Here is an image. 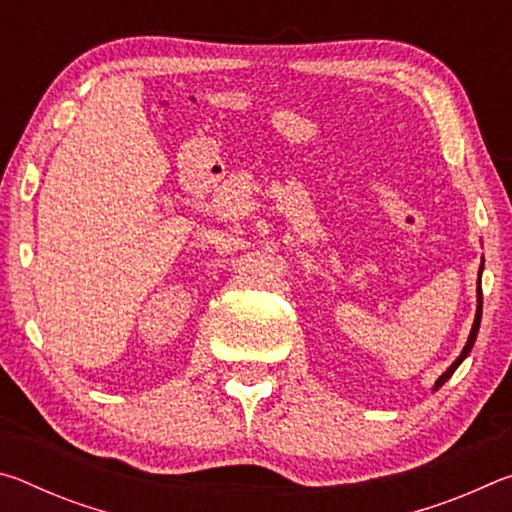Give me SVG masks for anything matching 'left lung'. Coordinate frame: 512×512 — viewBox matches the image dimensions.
Returning a JSON list of instances; mask_svg holds the SVG:
<instances>
[{
  "mask_svg": "<svg viewBox=\"0 0 512 512\" xmlns=\"http://www.w3.org/2000/svg\"><path fill=\"white\" fill-rule=\"evenodd\" d=\"M481 271H483V264H481ZM479 287H476V316H474V325H472V332H470V339H467V343H465V348H463V352H461V357H458L452 366H449L443 375H440L438 379H436V384H433V391H438L440 386L445 384V381L454 375V370L461 366L463 363V359L467 357V354L472 352V345H474V341H476V334H479V325H481V311H483V293H481V273H479Z\"/></svg>",
  "mask_w": 512,
  "mask_h": 512,
  "instance_id": "left-lung-1",
  "label": "left lung"
}]
</instances>
